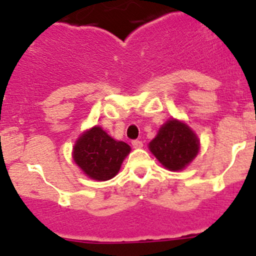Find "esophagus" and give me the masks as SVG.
<instances>
[{
	"label": "esophagus",
	"mask_w": 256,
	"mask_h": 256,
	"mask_svg": "<svg viewBox=\"0 0 256 256\" xmlns=\"http://www.w3.org/2000/svg\"><path fill=\"white\" fill-rule=\"evenodd\" d=\"M132 145H133L134 148H142V142H140V140H133V142H132Z\"/></svg>",
	"instance_id": "1"
}]
</instances>
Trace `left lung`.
I'll use <instances>...</instances> for the list:
<instances>
[{"instance_id":"1","label":"left lung","mask_w":256,"mask_h":256,"mask_svg":"<svg viewBox=\"0 0 256 256\" xmlns=\"http://www.w3.org/2000/svg\"><path fill=\"white\" fill-rule=\"evenodd\" d=\"M197 134L184 120H168L148 144V150L170 172L185 169L200 152Z\"/></svg>"}]
</instances>
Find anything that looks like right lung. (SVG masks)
Wrapping results in <instances>:
<instances>
[{"label": "right lung", "instance_id": "add662e5", "mask_svg": "<svg viewBox=\"0 0 256 256\" xmlns=\"http://www.w3.org/2000/svg\"><path fill=\"white\" fill-rule=\"evenodd\" d=\"M130 152L124 142L111 138L99 126L83 132L72 148L74 162L90 179L106 182L118 174L123 160Z\"/></svg>", "mask_w": 256, "mask_h": 256}]
</instances>
